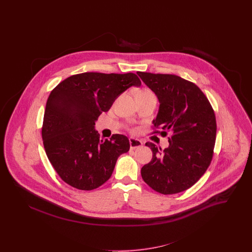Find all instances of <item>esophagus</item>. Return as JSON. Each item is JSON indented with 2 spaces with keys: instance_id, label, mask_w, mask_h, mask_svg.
<instances>
[{
  "instance_id": "34e87169",
  "label": "esophagus",
  "mask_w": 252,
  "mask_h": 252,
  "mask_svg": "<svg viewBox=\"0 0 252 252\" xmlns=\"http://www.w3.org/2000/svg\"><path fill=\"white\" fill-rule=\"evenodd\" d=\"M129 144H130V148L131 149H136V148H139L143 145L142 141L138 140V139H134V138H130L129 139Z\"/></svg>"
}]
</instances>
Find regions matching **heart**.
Returning a JSON list of instances; mask_svg holds the SVG:
<instances>
[{
    "label": "heart",
    "instance_id": "b5f03b06",
    "mask_svg": "<svg viewBox=\"0 0 252 252\" xmlns=\"http://www.w3.org/2000/svg\"><path fill=\"white\" fill-rule=\"evenodd\" d=\"M149 96H155L154 94L149 90V89H141L138 93H137V97H149Z\"/></svg>",
    "mask_w": 252,
    "mask_h": 252
}]
</instances>
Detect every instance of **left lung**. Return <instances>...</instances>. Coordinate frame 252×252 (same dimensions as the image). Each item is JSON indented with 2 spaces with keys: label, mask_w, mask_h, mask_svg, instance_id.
<instances>
[{
  "label": "left lung",
  "mask_w": 252,
  "mask_h": 252,
  "mask_svg": "<svg viewBox=\"0 0 252 252\" xmlns=\"http://www.w3.org/2000/svg\"><path fill=\"white\" fill-rule=\"evenodd\" d=\"M159 101L152 132L167 136L169 146L161 150L146 143L153 153L141 170L144 182L156 192H183L199 180L209 167L216 138L215 111L202 91L175 74L138 72Z\"/></svg>",
  "instance_id": "obj_1"
}]
</instances>
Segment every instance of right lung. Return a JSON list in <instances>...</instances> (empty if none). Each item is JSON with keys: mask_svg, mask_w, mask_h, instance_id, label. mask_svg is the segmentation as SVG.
<instances>
[{"mask_svg": "<svg viewBox=\"0 0 252 252\" xmlns=\"http://www.w3.org/2000/svg\"><path fill=\"white\" fill-rule=\"evenodd\" d=\"M131 86H141L133 72H83L51 92L41 136L49 160L64 182L91 191L111 177L117 158L129 150V141L121 134L100 140L95 121Z\"/></svg>", "mask_w": 252, "mask_h": 252, "instance_id": "right-lung-1", "label": "right lung"}]
</instances>
